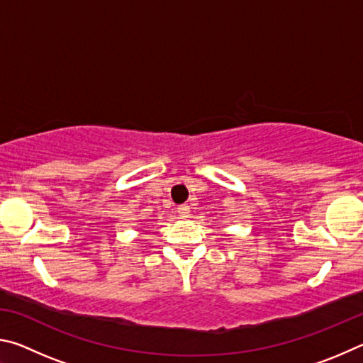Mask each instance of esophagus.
<instances>
[{
	"label": "esophagus",
	"mask_w": 363,
	"mask_h": 363,
	"mask_svg": "<svg viewBox=\"0 0 363 363\" xmlns=\"http://www.w3.org/2000/svg\"><path fill=\"white\" fill-rule=\"evenodd\" d=\"M177 213H179L181 218H189L190 216V206L187 203H184L181 206H177Z\"/></svg>",
	"instance_id": "esophagus-1"
}]
</instances>
